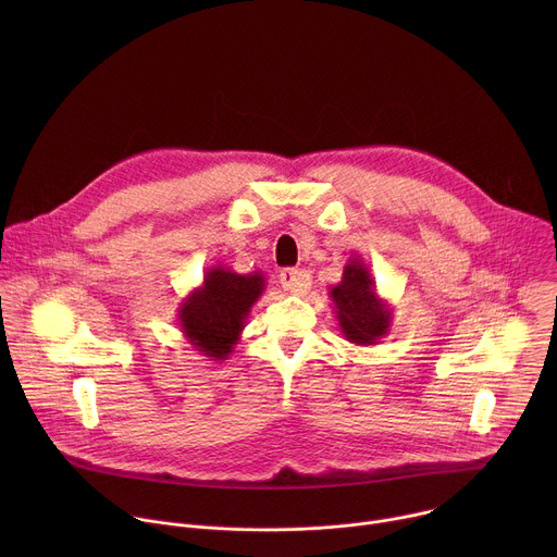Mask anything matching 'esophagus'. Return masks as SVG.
Returning <instances> with one entry per match:
<instances>
[{
    "instance_id": "1",
    "label": "esophagus",
    "mask_w": 557,
    "mask_h": 557,
    "mask_svg": "<svg viewBox=\"0 0 557 557\" xmlns=\"http://www.w3.org/2000/svg\"><path fill=\"white\" fill-rule=\"evenodd\" d=\"M280 284H282L288 293H293V295H304V293L310 288L312 280H310V275H308L306 271H299V269H284V271L280 273Z\"/></svg>"
}]
</instances>
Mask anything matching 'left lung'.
Masks as SVG:
<instances>
[{
	"mask_svg": "<svg viewBox=\"0 0 557 557\" xmlns=\"http://www.w3.org/2000/svg\"><path fill=\"white\" fill-rule=\"evenodd\" d=\"M331 299L344 337L357 346H372L389 333L392 306L379 297L370 267L355 256L346 262L342 282L331 286Z\"/></svg>",
	"mask_w": 557,
	"mask_h": 557,
	"instance_id": "8db88e82",
	"label": "left lung"
}]
</instances>
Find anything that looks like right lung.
<instances>
[{"label":"right lung","instance_id":"right-lung-1","mask_svg":"<svg viewBox=\"0 0 557 557\" xmlns=\"http://www.w3.org/2000/svg\"><path fill=\"white\" fill-rule=\"evenodd\" d=\"M264 288L267 282L260 271L240 275L220 264L207 269L202 284L181 301V333L194 350L211 361L228 359Z\"/></svg>","mask_w":557,"mask_h":557}]
</instances>
